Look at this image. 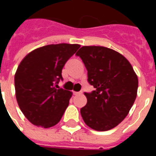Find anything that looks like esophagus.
I'll return each instance as SVG.
<instances>
[{
  "instance_id": "1",
  "label": "esophagus",
  "mask_w": 156,
  "mask_h": 156,
  "mask_svg": "<svg viewBox=\"0 0 156 156\" xmlns=\"http://www.w3.org/2000/svg\"><path fill=\"white\" fill-rule=\"evenodd\" d=\"M73 94H74V95L82 94V92H73Z\"/></svg>"
}]
</instances>
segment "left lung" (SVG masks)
<instances>
[{
	"instance_id": "obj_1",
	"label": "left lung",
	"mask_w": 156,
	"mask_h": 156,
	"mask_svg": "<svg viewBox=\"0 0 156 156\" xmlns=\"http://www.w3.org/2000/svg\"><path fill=\"white\" fill-rule=\"evenodd\" d=\"M88 71L95 90L84 93L87 105L80 109L85 124L107 131L124 120L137 96L138 77L124 56L110 48L83 46L76 53Z\"/></svg>"
}]
</instances>
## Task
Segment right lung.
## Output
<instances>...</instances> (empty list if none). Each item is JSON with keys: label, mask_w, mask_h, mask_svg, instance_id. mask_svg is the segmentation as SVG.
I'll list each match as a JSON object with an SVG mask.
<instances>
[{"label": "right lung", "mask_w": 156, "mask_h": 156, "mask_svg": "<svg viewBox=\"0 0 156 156\" xmlns=\"http://www.w3.org/2000/svg\"><path fill=\"white\" fill-rule=\"evenodd\" d=\"M80 45H47L23 58L15 74L16 98L23 115L32 124L43 128L60 121L72 92L58 87L62 69Z\"/></svg>", "instance_id": "add662e5"}]
</instances>
